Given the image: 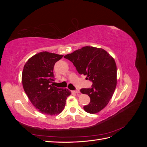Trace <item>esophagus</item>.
<instances>
[{"label": "esophagus", "mask_w": 147, "mask_h": 147, "mask_svg": "<svg viewBox=\"0 0 147 147\" xmlns=\"http://www.w3.org/2000/svg\"><path fill=\"white\" fill-rule=\"evenodd\" d=\"M73 93H75V94H79L80 93V91L79 90H75V91H72Z\"/></svg>", "instance_id": "1"}]
</instances>
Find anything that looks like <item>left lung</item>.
<instances>
[{
	"mask_svg": "<svg viewBox=\"0 0 147 147\" xmlns=\"http://www.w3.org/2000/svg\"><path fill=\"white\" fill-rule=\"evenodd\" d=\"M64 57L72 62L80 74L86 75L92 82L91 88L80 90L91 99L84 110L91 114L99 112L109 104L116 88L117 70L113 57L104 49L88 46Z\"/></svg>",
	"mask_w": 147,
	"mask_h": 147,
	"instance_id": "left-lung-1",
	"label": "left lung"
}]
</instances>
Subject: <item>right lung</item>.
I'll list each match as a JSON object with an SVG mask.
<instances>
[{"label": "right lung", "mask_w": 147, "mask_h": 147, "mask_svg": "<svg viewBox=\"0 0 147 147\" xmlns=\"http://www.w3.org/2000/svg\"><path fill=\"white\" fill-rule=\"evenodd\" d=\"M63 55L43 51L26 62L22 73V84L31 103L40 112L48 115L61 113L70 95L68 89L57 88L54 81L53 67Z\"/></svg>", "instance_id": "1"}]
</instances>
